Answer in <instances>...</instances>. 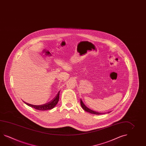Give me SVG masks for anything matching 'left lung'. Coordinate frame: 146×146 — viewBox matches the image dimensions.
<instances>
[{
    "label": "left lung",
    "instance_id": "left-lung-1",
    "mask_svg": "<svg viewBox=\"0 0 146 146\" xmlns=\"http://www.w3.org/2000/svg\"><path fill=\"white\" fill-rule=\"evenodd\" d=\"M81 105L82 107L83 108V109L87 111L88 113H93V114H95V115H101V114H104V113H99V112H97V111H93V110H92L91 109H90L89 108H88V107H86V106L84 104V103L83 102V101H82L81 100Z\"/></svg>",
    "mask_w": 146,
    "mask_h": 146
}]
</instances>
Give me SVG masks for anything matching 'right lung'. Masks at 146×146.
<instances>
[{
	"instance_id": "right-lung-1",
	"label": "right lung",
	"mask_w": 146,
	"mask_h": 146,
	"mask_svg": "<svg viewBox=\"0 0 146 146\" xmlns=\"http://www.w3.org/2000/svg\"><path fill=\"white\" fill-rule=\"evenodd\" d=\"M59 94H60V91L58 92V93L56 95V96H55V98L48 103H46L43 105H33L31 104H28L26 102H25V104H27L28 106H29L30 107H33L35 108L36 110H51L52 108H53L55 107L56 105L58 104V100H59Z\"/></svg>"
}]
</instances>
